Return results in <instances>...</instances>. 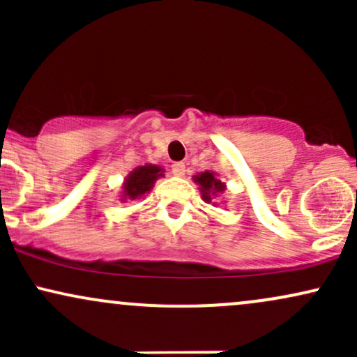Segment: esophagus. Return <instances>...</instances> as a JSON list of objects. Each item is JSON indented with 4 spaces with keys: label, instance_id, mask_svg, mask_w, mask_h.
<instances>
[{
    "label": "esophagus",
    "instance_id": "1",
    "mask_svg": "<svg viewBox=\"0 0 357 357\" xmlns=\"http://www.w3.org/2000/svg\"><path fill=\"white\" fill-rule=\"evenodd\" d=\"M171 171H173L174 176H184L186 174V165H184V162H174V165L171 166Z\"/></svg>",
    "mask_w": 357,
    "mask_h": 357
}]
</instances>
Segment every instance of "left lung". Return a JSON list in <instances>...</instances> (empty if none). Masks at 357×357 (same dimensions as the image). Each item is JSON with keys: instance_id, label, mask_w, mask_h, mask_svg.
Wrapping results in <instances>:
<instances>
[{"instance_id": "8db88e82", "label": "left lung", "mask_w": 357, "mask_h": 357, "mask_svg": "<svg viewBox=\"0 0 357 357\" xmlns=\"http://www.w3.org/2000/svg\"><path fill=\"white\" fill-rule=\"evenodd\" d=\"M192 181L199 186V191H202L203 202L204 203H211L215 196H218L227 190V184L221 183V179H218L215 171H204V173H198L196 176H192ZM216 204V203H213Z\"/></svg>"}]
</instances>
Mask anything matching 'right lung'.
<instances>
[{
    "instance_id": "1",
    "label": "right lung",
    "mask_w": 357,
    "mask_h": 357,
    "mask_svg": "<svg viewBox=\"0 0 357 357\" xmlns=\"http://www.w3.org/2000/svg\"><path fill=\"white\" fill-rule=\"evenodd\" d=\"M165 169L161 166L155 165H146V166H137L136 169L130 171L124 179V184H122V195L121 202L126 203L127 199H137L142 198L146 192L153 190L154 183L158 181L159 178H162Z\"/></svg>"
}]
</instances>
